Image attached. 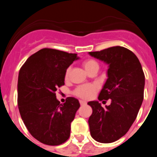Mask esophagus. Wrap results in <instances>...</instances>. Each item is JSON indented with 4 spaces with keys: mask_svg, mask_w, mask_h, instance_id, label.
I'll return each instance as SVG.
<instances>
[{
    "mask_svg": "<svg viewBox=\"0 0 157 157\" xmlns=\"http://www.w3.org/2000/svg\"><path fill=\"white\" fill-rule=\"evenodd\" d=\"M79 103H80V105H86V101H79Z\"/></svg>",
    "mask_w": 157,
    "mask_h": 157,
    "instance_id": "34e87169",
    "label": "esophagus"
}]
</instances>
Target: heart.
Instances as JSON below:
<instances>
[{
    "label": "heart",
    "mask_w": 157,
    "mask_h": 157,
    "mask_svg": "<svg viewBox=\"0 0 157 157\" xmlns=\"http://www.w3.org/2000/svg\"><path fill=\"white\" fill-rule=\"evenodd\" d=\"M84 68L87 71V72H90L91 70L94 68H99V64L95 59H88L84 60L82 63ZM71 68L68 67L65 71L64 78L65 79H67L69 77V74H70ZM100 86L98 83H90V84H83V85H80L76 87L73 91V94L75 97L81 98V99L84 100H90L92 98H94V96L95 94L99 90Z\"/></svg>",
    "instance_id": "heart-1"
}]
</instances>
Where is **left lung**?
Returning <instances> with one entry per match:
<instances>
[{
	"mask_svg": "<svg viewBox=\"0 0 157 157\" xmlns=\"http://www.w3.org/2000/svg\"><path fill=\"white\" fill-rule=\"evenodd\" d=\"M90 55L109 64V78L98 99L111 100L105 108L98 101L88 102L93 109L88 121L90 134L97 141L112 143L127 134L137 118L144 98L145 75L135 54L124 47H110Z\"/></svg>",
	"mask_w": 157,
	"mask_h": 157,
	"instance_id": "8db88e82",
	"label": "left lung"
}]
</instances>
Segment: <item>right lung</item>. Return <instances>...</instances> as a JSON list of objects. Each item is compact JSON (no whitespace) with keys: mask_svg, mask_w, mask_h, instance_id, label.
<instances>
[{"mask_svg":"<svg viewBox=\"0 0 157 157\" xmlns=\"http://www.w3.org/2000/svg\"><path fill=\"white\" fill-rule=\"evenodd\" d=\"M77 59L76 53L45 48L31 55L19 70V113L30 134L45 145H61L70 137L79 102L69 97L61 105L56 92L64 85L67 68Z\"/></svg>","mask_w":157,"mask_h":157,"instance_id":"obj_1","label":"right lung"}]
</instances>
